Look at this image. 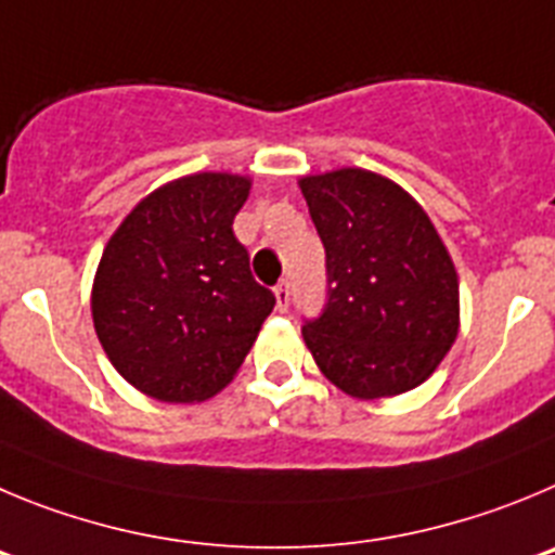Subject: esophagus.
I'll return each instance as SVG.
<instances>
[{
	"instance_id": "34e87169",
	"label": "esophagus",
	"mask_w": 555,
	"mask_h": 555,
	"mask_svg": "<svg viewBox=\"0 0 555 555\" xmlns=\"http://www.w3.org/2000/svg\"><path fill=\"white\" fill-rule=\"evenodd\" d=\"M273 296H276V309H279V312H287V307H289V284L287 282L276 284V289H273Z\"/></svg>"
}]
</instances>
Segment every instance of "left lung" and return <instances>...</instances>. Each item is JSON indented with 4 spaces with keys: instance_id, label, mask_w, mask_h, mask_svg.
<instances>
[{
    "instance_id": "1",
    "label": "left lung",
    "mask_w": 555,
    "mask_h": 555,
    "mask_svg": "<svg viewBox=\"0 0 555 555\" xmlns=\"http://www.w3.org/2000/svg\"><path fill=\"white\" fill-rule=\"evenodd\" d=\"M326 248L328 304L301 328L323 376L359 401L421 387L459 334V273L426 209L367 168L298 179Z\"/></svg>"
}]
</instances>
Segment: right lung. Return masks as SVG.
<instances>
[{"label": "right lung", "mask_w": 555, "mask_h": 555, "mask_svg": "<svg viewBox=\"0 0 555 555\" xmlns=\"http://www.w3.org/2000/svg\"><path fill=\"white\" fill-rule=\"evenodd\" d=\"M251 177L198 171L154 188L109 234L91 287L109 364L163 403H202L241 371L273 312L232 232Z\"/></svg>", "instance_id": "right-lung-1"}]
</instances>
